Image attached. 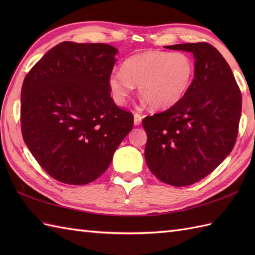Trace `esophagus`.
<instances>
[{
	"label": "esophagus",
	"instance_id": "1",
	"mask_svg": "<svg viewBox=\"0 0 255 255\" xmlns=\"http://www.w3.org/2000/svg\"><path fill=\"white\" fill-rule=\"evenodd\" d=\"M142 121V116L140 115V114H134L133 115V124L136 125V126H138V125H140V123H141Z\"/></svg>",
	"mask_w": 255,
	"mask_h": 255
}]
</instances>
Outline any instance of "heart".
Returning <instances> with one entry per match:
<instances>
[{
    "label": "heart",
    "instance_id": "1",
    "mask_svg": "<svg viewBox=\"0 0 255 255\" xmlns=\"http://www.w3.org/2000/svg\"><path fill=\"white\" fill-rule=\"evenodd\" d=\"M195 77L193 58L185 52L150 50L129 57L114 70L108 86L116 104L124 105L133 85L153 110H167L188 92Z\"/></svg>",
    "mask_w": 255,
    "mask_h": 255
}]
</instances>
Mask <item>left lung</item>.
<instances>
[{
	"label": "left lung",
	"mask_w": 255,
	"mask_h": 255,
	"mask_svg": "<svg viewBox=\"0 0 255 255\" xmlns=\"http://www.w3.org/2000/svg\"><path fill=\"white\" fill-rule=\"evenodd\" d=\"M193 53L195 77L183 99L143 118L144 158L161 182L187 186L210 174L234 149L242 96L229 64L208 42L166 46Z\"/></svg>",
	"instance_id": "left-lung-1"
}]
</instances>
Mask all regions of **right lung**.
Returning a JSON list of instances; mask_svg holds the SVG:
<instances>
[{
  "label": "right lung",
  "instance_id": "obj_1",
  "mask_svg": "<svg viewBox=\"0 0 255 255\" xmlns=\"http://www.w3.org/2000/svg\"><path fill=\"white\" fill-rule=\"evenodd\" d=\"M116 53L107 44L63 41L24 79L23 139L39 165L59 182L95 181L131 131L133 115L114 103L108 86Z\"/></svg>",
  "mask_w": 255,
  "mask_h": 255
}]
</instances>
